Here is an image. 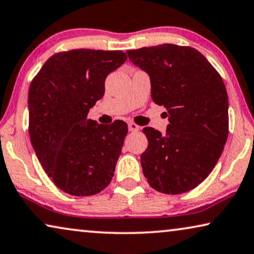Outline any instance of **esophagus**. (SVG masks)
<instances>
[{"label":"esophagus","mask_w":254,"mask_h":254,"mask_svg":"<svg viewBox=\"0 0 254 254\" xmlns=\"http://www.w3.org/2000/svg\"><path fill=\"white\" fill-rule=\"evenodd\" d=\"M138 129H139V126H137L136 124H134V123L128 124V130L129 131H137Z\"/></svg>","instance_id":"esophagus-1"}]
</instances>
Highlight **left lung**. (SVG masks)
Segmentation results:
<instances>
[{
    "label": "left lung",
    "instance_id": "left-lung-1",
    "mask_svg": "<svg viewBox=\"0 0 254 254\" xmlns=\"http://www.w3.org/2000/svg\"><path fill=\"white\" fill-rule=\"evenodd\" d=\"M148 73L151 98L167 109L166 134L143 128L148 148L143 174L154 190L187 192L204 181L218 163L228 137V95L221 76L191 47L159 45L128 50Z\"/></svg>",
    "mask_w": 254,
    "mask_h": 254
}]
</instances>
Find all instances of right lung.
I'll use <instances>...</instances> for the list:
<instances>
[{
  "label": "right lung",
  "mask_w": 254,
  "mask_h": 254,
  "mask_svg": "<svg viewBox=\"0 0 254 254\" xmlns=\"http://www.w3.org/2000/svg\"><path fill=\"white\" fill-rule=\"evenodd\" d=\"M127 60L123 51L76 49L51 56L28 90L29 136L43 170L61 190L91 196L115 174L127 124L87 119L105 79Z\"/></svg>",
  "instance_id": "1"
}]
</instances>
